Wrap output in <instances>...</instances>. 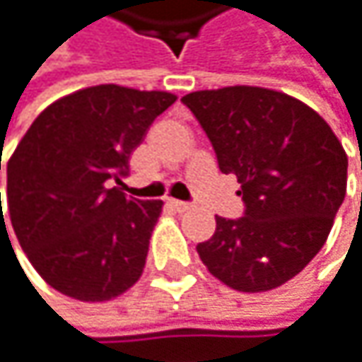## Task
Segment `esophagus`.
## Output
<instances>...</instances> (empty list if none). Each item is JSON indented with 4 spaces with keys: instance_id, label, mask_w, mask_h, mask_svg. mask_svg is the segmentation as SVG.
Instances as JSON below:
<instances>
[{
    "instance_id": "34e87169",
    "label": "esophagus",
    "mask_w": 362,
    "mask_h": 362,
    "mask_svg": "<svg viewBox=\"0 0 362 362\" xmlns=\"http://www.w3.org/2000/svg\"><path fill=\"white\" fill-rule=\"evenodd\" d=\"M167 206L175 212H187L191 210V204H185V202H177V199H167Z\"/></svg>"
}]
</instances>
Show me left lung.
<instances>
[{
  "label": "left lung",
  "instance_id": "8db88e82",
  "mask_svg": "<svg viewBox=\"0 0 362 362\" xmlns=\"http://www.w3.org/2000/svg\"><path fill=\"white\" fill-rule=\"evenodd\" d=\"M182 101L246 204L238 221L216 216L214 235L197 246L199 259L233 291L282 286L320 252L346 197L341 141L318 112L274 88L225 86Z\"/></svg>",
  "mask_w": 362,
  "mask_h": 362
}]
</instances>
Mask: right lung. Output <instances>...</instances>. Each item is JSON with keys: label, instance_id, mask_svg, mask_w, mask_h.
<instances>
[{"label": "right lung", "instance_id": "add662e5", "mask_svg": "<svg viewBox=\"0 0 362 362\" xmlns=\"http://www.w3.org/2000/svg\"><path fill=\"white\" fill-rule=\"evenodd\" d=\"M175 99L118 84L80 88L50 103L18 141L8 212L29 263L54 291L101 303L139 280L163 202L129 199L107 182L122 185L131 152ZM0 218L6 229L1 202Z\"/></svg>", "mask_w": 362, "mask_h": 362}]
</instances>
